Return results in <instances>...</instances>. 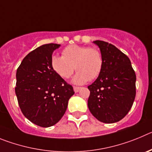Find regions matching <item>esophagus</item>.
<instances>
[{"instance_id":"34e87169","label":"esophagus","mask_w":152,"mask_h":152,"mask_svg":"<svg viewBox=\"0 0 152 152\" xmlns=\"http://www.w3.org/2000/svg\"><path fill=\"white\" fill-rule=\"evenodd\" d=\"M80 87H77V86H74L73 87V89H74V91L75 92H78V91H79V89H80Z\"/></svg>"}]
</instances>
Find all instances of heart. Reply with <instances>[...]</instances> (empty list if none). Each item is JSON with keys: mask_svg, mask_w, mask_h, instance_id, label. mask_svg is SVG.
Wrapping results in <instances>:
<instances>
[{"mask_svg": "<svg viewBox=\"0 0 152 152\" xmlns=\"http://www.w3.org/2000/svg\"><path fill=\"white\" fill-rule=\"evenodd\" d=\"M104 59L95 48L72 45L62 50V56L53 55L50 65L53 70L64 79H68L76 69L78 71L73 83L83 84L96 79L102 73Z\"/></svg>", "mask_w": 152, "mask_h": 152, "instance_id": "1", "label": "heart"}]
</instances>
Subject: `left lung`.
<instances>
[{
  "instance_id": "1",
  "label": "left lung",
  "mask_w": 152,
  "mask_h": 152,
  "mask_svg": "<svg viewBox=\"0 0 152 152\" xmlns=\"http://www.w3.org/2000/svg\"><path fill=\"white\" fill-rule=\"evenodd\" d=\"M104 59L102 73L91 85L88 107L101 122L120 121L131 109L136 97V76L130 60L115 46L104 41L93 42Z\"/></svg>"
}]
</instances>
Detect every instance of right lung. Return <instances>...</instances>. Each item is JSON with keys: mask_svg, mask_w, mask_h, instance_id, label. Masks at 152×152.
<instances>
[{"mask_svg": "<svg viewBox=\"0 0 152 152\" xmlns=\"http://www.w3.org/2000/svg\"><path fill=\"white\" fill-rule=\"evenodd\" d=\"M61 46L46 44L27 54L16 70V92L22 113L34 124L49 127L57 124L74 94L73 86L50 65L54 50Z\"/></svg>", "mask_w": 152, "mask_h": 152, "instance_id": "add662e5", "label": "right lung"}]
</instances>
